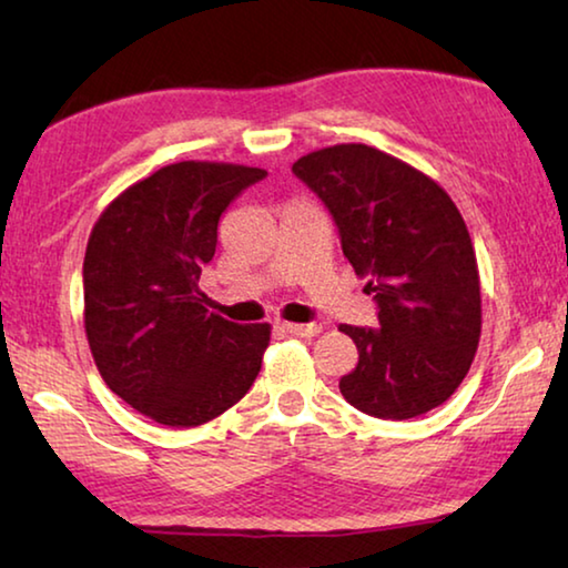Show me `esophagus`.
I'll return each instance as SVG.
<instances>
[{"instance_id":"34e87169","label":"esophagus","mask_w":568,"mask_h":568,"mask_svg":"<svg viewBox=\"0 0 568 568\" xmlns=\"http://www.w3.org/2000/svg\"><path fill=\"white\" fill-rule=\"evenodd\" d=\"M284 329L294 334V337H317L322 332V324H294V322H286Z\"/></svg>"}]
</instances>
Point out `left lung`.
I'll use <instances>...</instances> for the list:
<instances>
[{"mask_svg": "<svg viewBox=\"0 0 568 568\" xmlns=\"http://www.w3.org/2000/svg\"><path fill=\"white\" fill-rule=\"evenodd\" d=\"M292 171L329 209L379 306L377 329L339 327L359 352L339 393L383 420L430 413L458 389L480 342L478 262L458 206L430 175L365 143L306 153Z\"/></svg>", "mask_w": 568, "mask_h": 568, "instance_id": "1", "label": "left lung"}]
</instances>
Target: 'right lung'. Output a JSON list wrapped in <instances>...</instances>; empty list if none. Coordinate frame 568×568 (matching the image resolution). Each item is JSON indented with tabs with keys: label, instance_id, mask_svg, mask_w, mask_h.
<instances>
[{
	"label": "right lung",
	"instance_id": "1",
	"mask_svg": "<svg viewBox=\"0 0 568 568\" xmlns=\"http://www.w3.org/2000/svg\"><path fill=\"white\" fill-rule=\"evenodd\" d=\"M264 169L181 161L108 203L90 231L82 290L85 334L105 385L169 427H196L248 393L272 339L268 324L206 310L203 264L219 219Z\"/></svg>",
	"mask_w": 568,
	"mask_h": 568
}]
</instances>
